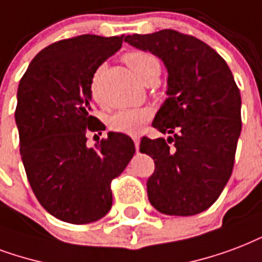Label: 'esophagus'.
Listing matches in <instances>:
<instances>
[{"label": "esophagus", "instance_id": "esophagus-1", "mask_svg": "<svg viewBox=\"0 0 262 262\" xmlns=\"http://www.w3.org/2000/svg\"><path fill=\"white\" fill-rule=\"evenodd\" d=\"M132 139L135 141L136 149H139V144H140V136H132Z\"/></svg>", "mask_w": 262, "mask_h": 262}]
</instances>
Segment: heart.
Here are the masks:
<instances>
[{
  "mask_svg": "<svg viewBox=\"0 0 262 262\" xmlns=\"http://www.w3.org/2000/svg\"><path fill=\"white\" fill-rule=\"evenodd\" d=\"M125 61L130 70L136 74L141 82L147 83L149 81L158 79L161 74V63L159 60L148 52H132L125 56ZM103 67L96 70L91 81V92L93 97H97V82ZM151 118V111L147 108H127L121 110L114 114L110 119V125L114 130L126 133V135H137L143 129Z\"/></svg>",
  "mask_w": 262,
  "mask_h": 262,
  "instance_id": "obj_1",
  "label": "heart"
}]
</instances>
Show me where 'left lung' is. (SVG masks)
<instances>
[{
	"mask_svg": "<svg viewBox=\"0 0 262 262\" xmlns=\"http://www.w3.org/2000/svg\"><path fill=\"white\" fill-rule=\"evenodd\" d=\"M125 42L158 56L167 70V99L152 126L171 136L140 141V151L155 162L149 203L167 215L202 213L228 183L242 130L232 73L213 48L174 30L133 34Z\"/></svg>",
	"mask_w": 262,
	"mask_h": 262,
	"instance_id": "8db88e82",
	"label": "left lung"
}]
</instances>
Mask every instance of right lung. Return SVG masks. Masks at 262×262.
Here are the masks:
<instances>
[{
	"label": "right lung",
	"instance_id": "right-lung-1",
	"mask_svg": "<svg viewBox=\"0 0 262 262\" xmlns=\"http://www.w3.org/2000/svg\"><path fill=\"white\" fill-rule=\"evenodd\" d=\"M122 41L91 34L61 39L39 52L20 79L15 121L26 174L38 202L66 223L89 224L108 213L111 181L136 151L118 132L86 144L88 132L105 129L91 115L92 77Z\"/></svg>",
	"mask_w": 262,
	"mask_h": 262
}]
</instances>
